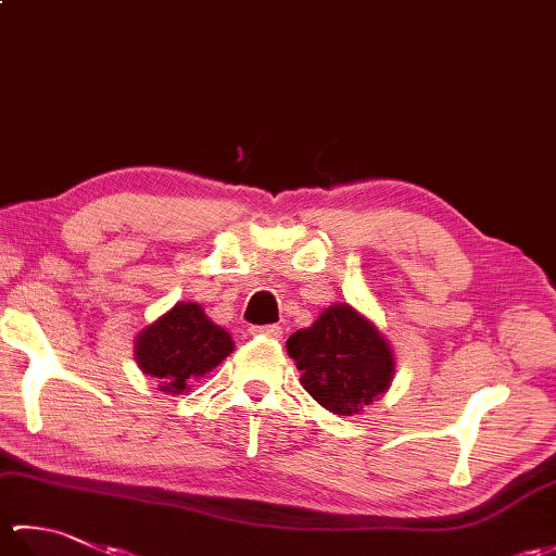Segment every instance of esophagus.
Listing matches in <instances>:
<instances>
[{
    "label": "esophagus",
    "instance_id": "esophagus-1",
    "mask_svg": "<svg viewBox=\"0 0 556 556\" xmlns=\"http://www.w3.org/2000/svg\"><path fill=\"white\" fill-rule=\"evenodd\" d=\"M253 337H265V339H281V327L279 325H260L251 327Z\"/></svg>",
    "mask_w": 556,
    "mask_h": 556
}]
</instances>
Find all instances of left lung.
Listing matches in <instances>:
<instances>
[{
  "label": "left lung",
  "mask_w": 556,
  "mask_h": 556,
  "mask_svg": "<svg viewBox=\"0 0 556 556\" xmlns=\"http://www.w3.org/2000/svg\"><path fill=\"white\" fill-rule=\"evenodd\" d=\"M301 384L337 416H353L382 396L394 380V353L377 327L346 303L329 305L287 341Z\"/></svg>",
  "instance_id": "1"
}]
</instances>
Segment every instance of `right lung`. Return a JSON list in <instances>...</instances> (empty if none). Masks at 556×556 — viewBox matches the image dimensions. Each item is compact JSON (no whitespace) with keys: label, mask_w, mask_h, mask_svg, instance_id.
Instances as JSON below:
<instances>
[{"label":"right lung","mask_w":556,"mask_h":556,"mask_svg":"<svg viewBox=\"0 0 556 556\" xmlns=\"http://www.w3.org/2000/svg\"><path fill=\"white\" fill-rule=\"evenodd\" d=\"M233 341L198 303H176L136 339L140 370L157 377L162 392L181 394L229 356Z\"/></svg>","instance_id":"obj_1"}]
</instances>
